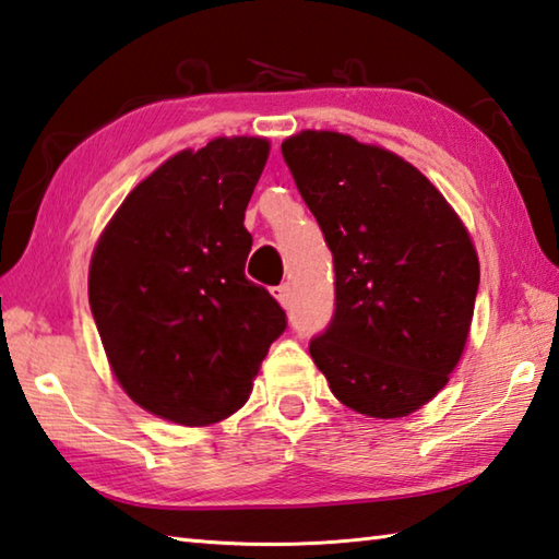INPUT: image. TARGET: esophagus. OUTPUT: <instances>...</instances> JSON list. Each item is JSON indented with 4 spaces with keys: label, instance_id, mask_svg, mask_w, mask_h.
I'll use <instances>...</instances> for the list:
<instances>
[{
    "label": "esophagus",
    "instance_id": "34e87169",
    "mask_svg": "<svg viewBox=\"0 0 559 559\" xmlns=\"http://www.w3.org/2000/svg\"><path fill=\"white\" fill-rule=\"evenodd\" d=\"M272 294H275V299L282 304V307H287L289 299H292V287L287 282H284V284H280V287L272 289Z\"/></svg>",
    "mask_w": 559,
    "mask_h": 559
}]
</instances>
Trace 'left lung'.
<instances>
[{
	"label": "left lung",
	"instance_id": "obj_1",
	"mask_svg": "<svg viewBox=\"0 0 559 559\" xmlns=\"http://www.w3.org/2000/svg\"><path fill=\"white\" fill-rule=\"evenodd\" d=\"M282 155L333 252L335 311L309 353L338 402L402 418L448 384L465 350L479 260L445 197L404 157L333 131Z\"/></svg>",
	"mask_w": 559,
	"mask_h": 559
}]
</instances>
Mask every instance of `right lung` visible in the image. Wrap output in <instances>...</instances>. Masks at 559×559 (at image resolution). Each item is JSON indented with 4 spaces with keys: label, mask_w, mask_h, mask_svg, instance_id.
Masks as SVG:
<instances>
[{
    "label": "right lung",
    "mask_w": 559,
    "mask_h": 559,
    "mask_svg": "<svg viewBox=\"0 0 559 559\" xmlns=\"http://www.w3.org/2000/svg\"><path fill=\"white\" fill-rule=\"evenodd\" d=\"M267 155L252 135L173 155L94 248L90 309L111 370L135 404L173 424L236 414L287 329L280 304L246 277L243 218Z\"/></svg>",
    "instance_id": "1"
}]
</instances>
